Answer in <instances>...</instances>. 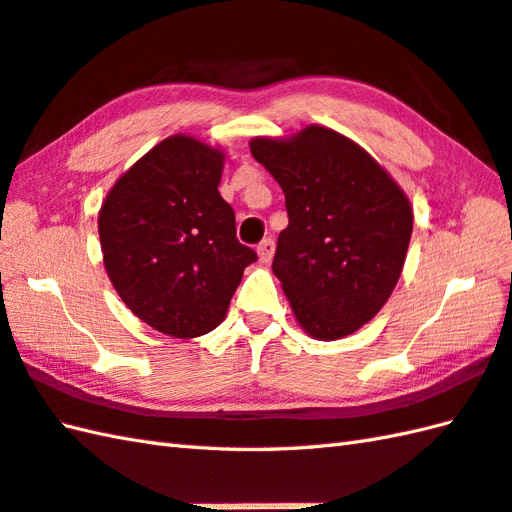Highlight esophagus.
Listing matches in <instances>:
<instances>
[{
	"instance_id": "esophagus-1",
	"label": "esophagus",
	"mask_w": 512,
	"mask_h": 512,
	"mask_svg": "<svg viewBox=\"0 0 512 512\" xmlns=\"http://www.w3.org/2000/svg\"><path fill=\"white\" fill-rule=\"evenodd\" d=\"M257 255H259V262L268 264L270 259H273V255H275V242H273V239L266 237L264 242H259V246H257Z\"/></svg>"
}]
</instances>
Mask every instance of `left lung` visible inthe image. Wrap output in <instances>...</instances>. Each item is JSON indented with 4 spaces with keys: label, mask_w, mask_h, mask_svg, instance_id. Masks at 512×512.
<instances>
[{
    "label": "left lung",
    "mask_w": 512,
    "mask_h": 512,
    "mask_svg": "<svg viewBox=\"0 0 512 512\" xmlns=\"http://www.w3.org/2000/svg\"><path fill=\"white\" fill-rule=\"evenodd\" d=\"M250 154L286 195L273 273L312 339L336 341L372 321L405 266L413 213L389 173L334 129L253 138Z\"/></svg>",
    "instance_id": "left-lung-1"
}]
</instances>
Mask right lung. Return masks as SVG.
Returning a JSON list of instances; mask_svg holds the SVG:
<instances>
[{"instance_id":"add662e5","label":"right lung","mask_w":512,"mask_h":512,"mask_svg":"<svg viewBox=\"0 0 512 512\" xmlns=\"http://www.w3.org/2000/svg\"><path fill=\"white\" fill-rule=\"evenodd\" d=\"M224 151L169 136L116 180L99 211L103 264L118 297L151 328L215 330L257 253L239 244L220 191Z\"/></svg>"}]
</instances>
